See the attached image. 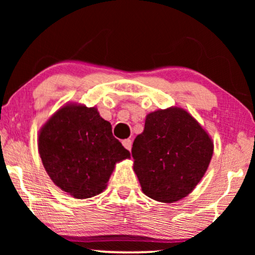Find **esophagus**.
Listing matches in <instances>:
<instances>
[{"label": "esophagus", "instance_id": "1", "mask_svg": "<svg viewBox=\"0 0 255 255\" xmlns=\"http://www.w3.org/2000/svg\"><path fill=\"white\" fill-rule=\"evenodd\" d=\"M123 146H124L125 148L130 151L131 147H132V140H131V139H124V140H123Z\"/></svg>", "mask_w": 255, "mask_h": 255}]
</instances>
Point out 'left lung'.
I'll return each mask as SVG.
<instances>
[{
  "label": "left lung",
  "mask_w": 255,
  "mask_h": 255,
  "mask_svg": "<svg viewBox=\"0 0 255 255\" xmlns=\"http://www.w3.org/2000/svg\"><path fill=\"white\" fill-rule=\"evenodd\" d=\"M133 169L153 200L172 203L197 186L210 163L214 144L186 110L169 108L147 115L132 145Z\"/></svg>",
  "instance_id": "8db88e82"
}]
</instances>
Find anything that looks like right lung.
<instances>
[{
  "label": "right lung",
  "instance_id": "add662e5",
  "mask_svg": "<svg viewBox=\"0 0 255 255\" xmlns=\"http://www.w3.org/2000/svg\"><path fill=\"white\" fill-rule=\"evenodd\" d=\"M38 148L52 181L75 198L102 193L115 163L130 158L96 108L75 104L48 120L40 130Z\"/></svg>",
  "mask_w": 255,
  "mask_h": 255
}]
</instances>
